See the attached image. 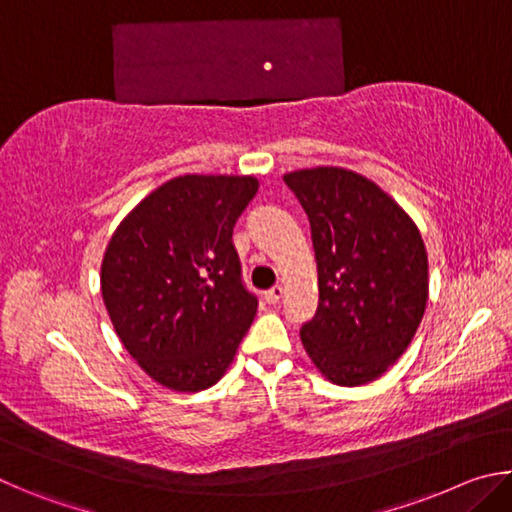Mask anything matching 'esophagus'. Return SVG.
Masks as SVG:
<instances>
[{
  "label": "esophagus",
  "instance_id": "34e87169",
  "mask_svg": "<svg viewBox=\"0 0 512 512\" xmlns=\"http://www.w3.org/2000/svg\"><path fill=\"white\" fill-rule=\"evenodd\" d=\"M282 296H284V287H282V284H275L273 289H268V291L264 293V298H266L268 305H275V302H280Z\"/></svg>",
  "mask_w": 512,
  "mask_h": 512
}]
</instances>
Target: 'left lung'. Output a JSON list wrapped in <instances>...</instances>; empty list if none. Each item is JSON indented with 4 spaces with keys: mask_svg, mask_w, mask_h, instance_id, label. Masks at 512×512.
I'll use <instances>...</instances> for the list:
<instances>
[{
    "mask_svg": "<svg viewBox=\"0 0 512 512\" xmlns=\"http://www.w3.org/2000/svg\"><path fill=\"white\" fill-rule=\"evenodd\" d=\"M309 216L318 309L300 339L336 386L379 379L409 348L429 298L418 225L384 189L343 167L284 173Z\"/></svg>",
    "mask_w": 512,
    "mask_h": 512,
    "instance_id": "1",
    "label": "left lung"
}]
</instances>
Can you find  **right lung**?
Here are the masks:
<instances>
[{"mask_svg":"<svg viewBox=\"0 0 512 512\" xmlns=\"http://www.w3.org/2000/svg\"><path fill=\"white\" fill-rule=\"evenodd\" d=\"M255 176L171 178L117 225L101 262L112 327L146 375L176 393L214 386L257 314L232 228Z\"/></svg>","mask_w":512,"mask_h":512,"instance_id":"1","label":"right lung"}]
</instances>
